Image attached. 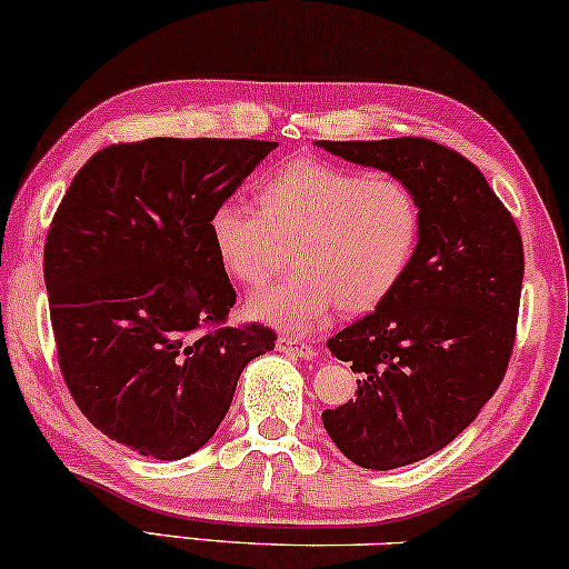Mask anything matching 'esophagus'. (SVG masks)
Segmentation results:
<instances>
[{
  "label": "esophagus",
  "instance_id": "esophagus-1",
  "mask_svg": "<svg viewBox=\"0 0 569 569\" xmlns=\"http://www.w3.org/2000/svg\"><path fill=\"white\" fill-rule=\"evenodd\" d=\"M276 347H278V351H283V355H289V357H299V359L315 357V349L309 347V343L299 341V338H291V336H278Z\"/></svg>",
  "mask_w": 569,
  "mask_h": 569
}]
</instances>
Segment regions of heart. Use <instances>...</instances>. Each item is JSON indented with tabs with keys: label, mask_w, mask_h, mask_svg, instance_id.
Returning <instances> with one entry per match:
<instances>
[{
	"label": "heart",
	"mask_w": 569,
	"mask_h": 569,
	"mask_svg": "<svg viewBox=\"0 0 569 569\" xmlns=\"http://www.w3.org/2000/svg\"><path fill=\"white\" fill-rule=\"evenodd\" d=\"M207 228L222 268L243 286L268 283L291 243L293 272L254 293L249 315L307 333L336 305L362 315L393 293L415 260L422 207L399 178L297 157L264 178L260 207L226 199Z\"/></svg>",
	"instance_id": "obj_1"
}]
</instances>
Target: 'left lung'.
<instances>
[{"label":"left lung","mask_w":569,"mask_h":569,"mask_svg":"<svg viewBox=\"0 0 569 569\" xmlns=\"http://www.w3.org/2000/svg\"><path fill=\"white\" fill-rule=\"evenodd\" d=\"M405 181L422 233L401 283L328 341L359 372L357 399L326 409L343 457L368 470L420 462L476 420L512 357L522 239L476 164L428 139L318 141Z\"/></svg>","instance_id":"8db88e82"}]
</instances>
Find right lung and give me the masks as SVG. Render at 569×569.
<instances>
[{
  "mask_svg": "<svg viewBox=\"0 0 569 569\" xmlns=\"http://www.w3.org/2000/svg\"><path fill=\"white\" fill-rule=\"evenodd\" d=\"M276 147L112 143L57 207L44 283L62 378L91 426L143 457L170 462L201 449L243 368L276 349L268 328L226 326L236 291L207 228Z\"/></svg>",
  "mask_w": 569,
  "mask_h": 569,
  "instance_id": "obj_1",
  "label": "right lung"
}]
</instances>
